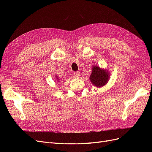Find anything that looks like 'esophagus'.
<instances>
[{
  "label": "esophagus",
  "instance_id": "1",
  "mask_svg": "<svg viewBox=\"0 0 152 152\" xmlns=\"http://www.w3.org/2000/svg\"><path fill=\"white\" fill-rule=\"evenodd\" d=\"M73 75L76 77V78H79L80 74V72H75L73 73Z\"/></svg>",
  "mask_w": 152,
  "mask_h": 152
}]
</instances>
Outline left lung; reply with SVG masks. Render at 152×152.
<instances>
[{
    "instance_id": "left-lung-1",
    "label": "left lung",
    "mask_w": 152,
    "mask_h": 152,
    "mask_svg": "<svg viewBox=\"0 0 152 152\" xmlns=\"http://www.w3.org/2000/svg\"><path fill=\"white\" fill-rule=\"evenodd\" d=\"M110 72L98 65L93 66L89 80L93 85L96 87H102L108 83L110 79Z\"/></svg>"
}]
</instances>
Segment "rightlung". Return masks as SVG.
Here are the masks:
<instances>
[{"label":"right lung","instance_id":"1","mask_svg":"<svg viewBox=\"0 0 152 152\" xmlns=\"http://www.w3.org/2000/svg\"><path fill=\"white\" fill-rule=\"evenodd\" d=\"M54 78H55V80H56V81H59L60 80V79H59V77H58L57 75H55V77H54Z\"/></svg>","mask_w":152,"mask_h":152}]
</instances>
